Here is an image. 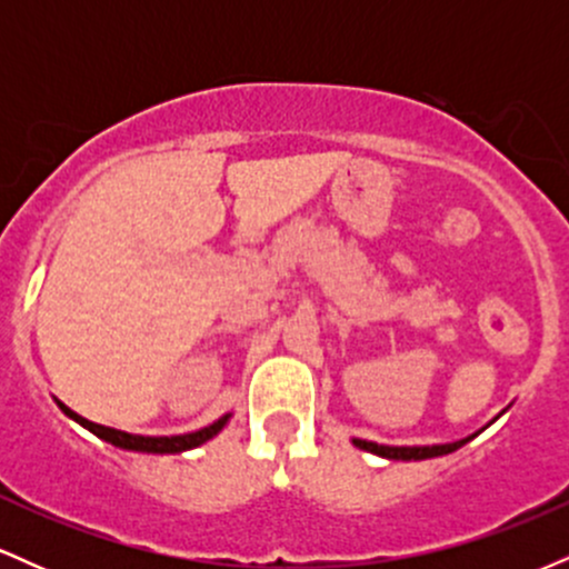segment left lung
I'll use <instances>...</instances> for the list:
<instances>
[{
  "mask_svg": "<svg viewBox=\"0 0 569 569\" xmlns=\"http://www.w3.org/2000/svg\"><path fill=\"white\" fill-rule=\"evenodd\" d=\"M479 433H473V436H479ZM473 436H468V439H460V441H452V443H433V447H388V443H375L367 439H352V443H356L358 449H363V452L388 457V460H428V457H441V455L455 452V449H460L462 443L471 441Z\"/></svg>",
  "mask_w": 569,
  "mask_h": 569,
  "instance_id": "left-lung-1",
  "label": "left lung"
}]
</instances>
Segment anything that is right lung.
<instances>
[{
  "label": "right lung",
  "mask_w": 569,
  "mask_h": 569,
  "mask_svg": "<svg viewBox=\"0 0 569 569\" xmlns=\"http://www.w3.org/2000/svg\"><path fill=\"white\" fill-rule=\"evenodd\" d=\"M58 407H61L63 415H69L71 420H77L82 428H88L90 433H96L98 439L114 443V447L120 449H130V452H152V455H179V452H187V449L200 447V443L213 439V436L227 426V420H230V415H224L221 420L213 422V426L200 428L194 430V433H184V436H133V433H126V430H114V428L84 420V417L77 415V411H71L67 403L61 401H58Z\"/></svg>",
  "instance_id": "1"
}]
</instances>
